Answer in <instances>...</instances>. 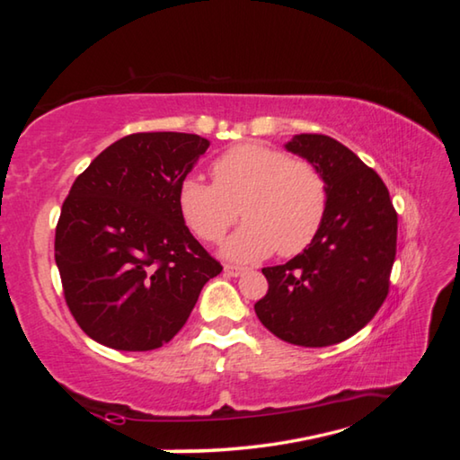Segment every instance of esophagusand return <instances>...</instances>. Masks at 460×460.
I'll list each match as a JSON object with an SVG mask.
<instances>
[{
	"instance_id": "obj_1",
	"label": "esophagus",
	"mask_w": 460,
	"mask_h": 460,
	"mask_svg": "<svg viewBox=\"0 0 460 460\" xmlns=\"http://www.w3.org/2000/svg\"><path fill=\"white\" fill-rule=\"evenodd\" d=\"M243 271H247V268L235 266V263H225V274H227V276H241Z\"/></svg>"
}]
</instances>
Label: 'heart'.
I'll return each instance as SVG.
<instances>
[{
	"label": "heart",
	"mask_w": 460,
	"mask_h": 460,
	"mask_svg": "<svg viewBox=\"0 0 460 460\" xmlns=\"http://www.w3.org/2000/svg\"><path fill=\"white\" fill-rule=\"evenodd\" d=\"M211 174L213 182L189 176L178 186V208L199 239L219 243L239 208L247 223L225 245L235 260H261L271 252L292 258L316 239L329 208V182L314 162L249 142L223 152Z\"/></svg>",
	"instance_id": "b5f03b06"
}]
</instances>
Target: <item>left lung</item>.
Returning <instances> with one entry per match:
<instances>
[{
  "label": "left lung",
  "mask_w": 460,
  "mask_h": 460,
  "mask_svg": "<svg viewBox=\"0 0 460 460\" xmlns=\"http://www.w3.org/2000/svg\"><path fill=\"white\" fill-rule=\"evenodd\" d=\"M286 147L323 170L329 208L305 252L261 270L268 294L255 314L286 342L329 347L361 331L387 298L398 213L376 170L337 139L300 134Z\"/></svg>",
  "instance_id": "obj_1"
}]
</instances>
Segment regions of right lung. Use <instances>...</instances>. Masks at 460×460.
Listing matches in <instances>:
<instances>
[{"instance_id": "obj_1", "label": "right lung", "mask_w": 460, "mask_h": 460, "mask_svg": "<svg viewBox=\"0 0 460 460\" xmlns=\"http://www.w3.org/2000/svg\"><path fill=\"white\" fill-rule=\"evenodd\" d=\"M208 139L144 131L105 147L62 202L54 260L76 324L118 351H152L189 321L223 266L184 225L178 186Z\"/></svg>"}]
</instances>
